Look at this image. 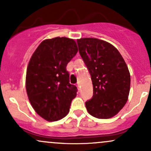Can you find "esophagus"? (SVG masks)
Listing matches in <instances>:
<instances>
[{"instance_id": "34e87169", "label": "esophagus", "mask_w": 151, "mask_h": 151, "mask_svg": "<svg viewBox=\"0 0 151 151\" xmlns=\"http://www.w3.org/2000/svg\"><path fill=\"white\" fill-rule=\"evenodd\" d=\"M77 86V89H78V90H79V89H80V85H79V83H78Z\"/></svg>"}]
</instances>
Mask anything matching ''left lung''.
I'll use <instances>...</instances> for the list:
<instances>
[{"label": "left lung", "instance_id": "left-lung-1", "mask_svg": "<svg viewBox=\"0 0 151 151\" xmlns=\"http://www.w3.org/2000/svg\"><path fill=\"white\" fill-rule=\"evenodd\" d=\"M77 41L93 84V97L85 103L87 111L98 119L112 118L123 109L129 98V68L119 50L110 43L91 37Z\"/></svg>", "mask_w": 151, "mask_h": 151}]
</instances>
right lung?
I'll use <instances>...</instances> for the list:
<instances>
[{
  "label": "right lung",
  "mask_w": 151,
  "mask_h": 151,
  "mask_svg": "<svg viewBox=\"0 0 151 151\" xmlns=\"http://www.w3.org/2000/svg\"><path fill=\"white\" fill-rule=\"evenodd\" d=\"M77 52L74 40L57 37L43 40L31 57L26 91L32 108L45 120L58 121L70 111L77 88L70 83L66 67Z\"/></svg>",
  "instance_id": "1"
}]
</instances>
